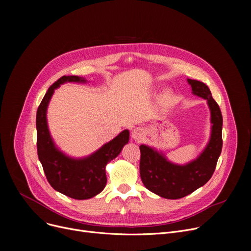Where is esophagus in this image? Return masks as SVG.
<instances>
[{"label":"esophagus","mask_w":251,"mask_h":251,"mask_svg":"<svg viewBox=\"0 0 251 251\" xmlns=\"http://www.w3.org/2000/svg\"><path fill=\"white\" fill-rule=\"evenodd\" d=\"M146 134H144V131L141 128H134L131 132V137H132L135 141H141Z\"/></svg>","instance_id":"34e87169"}]
</instances>
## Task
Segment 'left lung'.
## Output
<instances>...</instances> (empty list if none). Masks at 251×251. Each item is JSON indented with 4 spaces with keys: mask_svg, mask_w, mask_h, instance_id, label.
<instances>
[{
    "mask_svg": "<svg viewBox=\"0 0 251 251\" xmlns=\"http://www.w3.org/2000/svg\"><path fill=\"white\" fill-rule=\"evenodd\" d=\"M187 82L194 96L206 100L210 111V136L204 150L196 159L178 165L170 162L161 151L146 144L139 147V169L143 185L167 200L182 199L203 186L215 172L223 147V117L219 104L203 82L193 79H187Z\"/></svg>",
    "mask_w": 251,
    "mask_h": 251,
    "instance_id": "8db88e82",
    "label": "left lung"
}]
</instances>
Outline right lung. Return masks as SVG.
Returning <instances> with one entry per match:
<instances>
[{"instance_id": "1", "label": "right lung", "mask_w": 251, "mask_h": 251, "mask_svg": "<svg viewBox=\"0 0 251 251\" xmlns=\"http://www.w3.org/2000/svg\"><path fill=\"white\" fill-rule=\"evenodd\" d=\"M67 82L86 83L79 76H62L47 91L36 113L37 154L50 186L74 200H88L100 193L107 184L105 166L120 154L129 141V130H123L111 141L84 157H72L63 152L52 139L47 111L55 89Z\"/></svg>"}]
</instances>
